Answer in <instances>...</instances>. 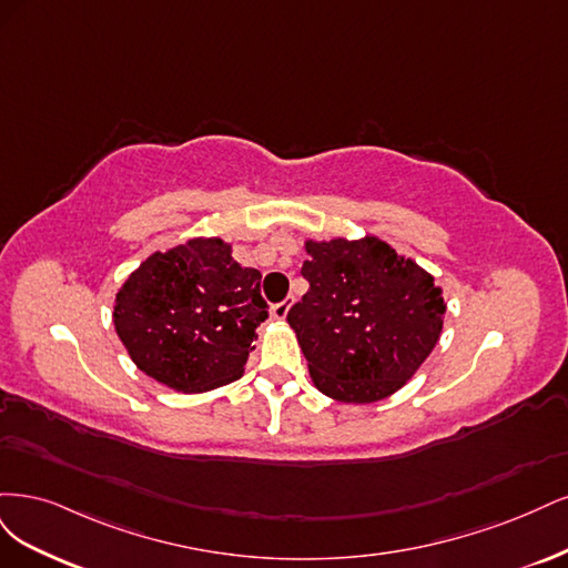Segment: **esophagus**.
<instances>
[{
    "instance_id": "esophagus-1",
    "label": "esophagus",
    "mask_w": 568,
    "mask_h": 568,
    "mask_svg": "<svg viewBox=\"0 0 568 568\" xmlns=\"http://www.w3.org/2000/svg\"><path fill=\"white\" fill-rule=\"evenodd\" d=\"M287 311H290V304L287 302H281V304H273V308H271V316L276 318V321H285V316H287Z\"/></svg>"
}]
</instances>
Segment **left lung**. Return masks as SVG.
<instances>
[{"instance_id":"obj_1","label":"left lung","mask_w":568,"mask_h":568,"mask_svg":"<svg viewBox=\"0 0 568 568\" xmlns=\"http://www.w3.org/2000/svg\"><path fill=\"white\" fill-rule=\"evenodd\" d=\"M304 247L308 292L287 311V323L316 389L342 404L392 396L442 337V287L375 235L306 241Z\"/></svg>"}]
</instances>
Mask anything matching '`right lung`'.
I'll list each match as a JSON object with an SVG mask.
<instances>
[{
  "mask_svg": "<svg viewBox=\"0 0 568 568\" xmlns=\"http://www.w3.org/2000/svg\"><path fill=\"white\" fill-rule=\"evenodd\" d=\"M262 273L243 268L222 237L155 252L115 295L113 323L136 368L184 394L245 371L254 331L268 318Z\"/></svg>",
  "mask_w": 568,
  "mask_h": 568,
  "instance_id": "right-lung-1",
  "label": "right lung"
}]
</instances>
